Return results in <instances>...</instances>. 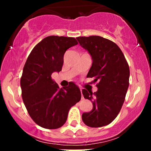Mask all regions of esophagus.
Wrapping results in <instances>:
<instances>
[{
    "label": "esophagus",
    "instance_id": "obj_1",
    "mask_svg": "<svg viewBox=\"0 0 151 151\" xmlns=\"http://www.w3.org/2000/svg\"><path fill=\"white\" fill-rule=\"evenodd\" d=\"M80 91H81V99H83V96H82V90H81V89H80Z\"/></svg>",
    "mask_w": 151,
    "mask_h": 151
}]
</instances>
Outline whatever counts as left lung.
<instances>
[{
    "label": "left lung",
    "mask_w": 151,
    "mask_h": 151,
    "mask_svg": "<svg viewBox=\"0 0 151 151\" xmlns=\"http://www.w3.org/2000/svg\"><path fill=\"white\" fill-rule=\"evenodd\" d=\"M77 39L91 55L92 65L86 77L93 78L98 88L93 93L82 90L84 97L93 104L91 111L82 114V121L89 127L106 126L116 119L125 100L129 85V64L119 47L108 39L96 35Z\"/></svg>",
    "instance_id": "left-lung-1"
}]
</instances>
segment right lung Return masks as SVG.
I'll use <instances>...</instances> for the list:
<instances>
[{
  "mask_svg": "<svg viewBox=\"0 0 151 151\" xmlns=\"http://www.w3.org/2000/svg\"><path fill=\"white\" fill-rule=\"evenodd\" d=\"M77 44L74 37L48 36L35 46L24 65L20 79L22 100L32 120L45 129L63 126L71 107L81 99L74 83L60 89L51 77L62 71L66 50Z\"/></svg>",
  "mask_w": 151,
  "mask_h": 151,
  "instance_id": "1",
  "label": "right lung"
}]
</instances>
